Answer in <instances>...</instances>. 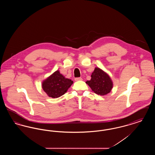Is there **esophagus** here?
I'll return each mask as SVG.
<instances>
[{"mask_svg": "<svg viewBox=\"0 0 155 155\" xmlns=\"http://www.w3.org/2000/svg\"><path fill=\"white\" fill-rule=\"evenodd\" d=\"M74 80L75 81H82V78H81V77H78V78H75V79H74Z\"/></svg>", "mask_w": 155, "mask_h": 155, "instance_id": "1", "label": "esophagus"}]
</instances>
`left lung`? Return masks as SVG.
Returning a JSON list of instances; mask_svg holds the SVG:
<instances>
[{
    "instance_id": "left-lung-1",
    "label": "left lung",
    "mask_w": 155,
    "mask_h": 155,
    "mask_svg": "<svg viewBox=\"0 0 155 155\" xmlns=\"http://www.w3.org/2000/svg\"><path fill=\"white\" fill-rule=\"evenodd\" d=\"M86 83L95 94L106 95L110 92L113 84L110 76L99 67H95L91 75V79Z\"/></svg>"
}]
</instances>
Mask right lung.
I'll return each instance as SVG.
<instances>
[{
    "label": "right lung",
    "mask_w": 155,
    "mask_h": 155,
    "mask_svg": "<svg viewBox=\"0 0 155 155\" xmlns=\"http://www.w3.org/2000/svg\"><path fill=\"white\" fill-rule=\"evenodd\" d=\"M73 84V81L57 70L42 81V87L48 96L57 98L64 95Z\"/></svg>",
    "instance_id": "right-lung-1"
}]
</instances>
